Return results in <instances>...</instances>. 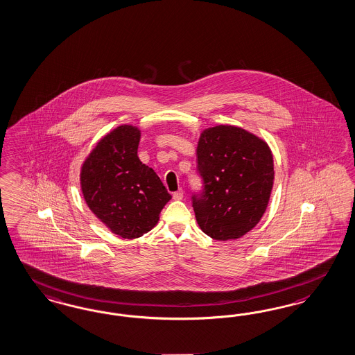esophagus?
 Returning <instances> with one entry per match:
<instances>
[{"mask_svg": "<svg viewBox=\"0 0 355 355\" xmlns=\"http://www.w3.org/2000/svg\"><path fill=\"white\" fill-rule=\"evenodd\" d=\"M184 198V190L182 189H180L178 191H175L174 194H173V199L174 200H181Z\"/></svg>", "mask_w": 355, "mask_h": 355, "instance_id": "34e87169", "label": "esophagus"}]
</instances>
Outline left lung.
Instances as JSON below:
<instances>
[{
	"label": "left lung",
	"instance_id": "1",
	"mask_svg": "<svg viewBox=\"0 0 355 355\" xmlns=\"http://www.w3.org/2000/svg\"><path fill=\"white\" fill-rule=\"evenodd\" d=\"M196 162L205 190L193 196L200 230L211 239L236 240L263 216L274 184L269 144L241 127L219 124L198 139Z\"/></svg>",
	"mask_w": 355,
	"mask_h": 355
}]
</instances>
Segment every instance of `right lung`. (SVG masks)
<instances>
[{
  "instance_id": "right-lung-1",
  "label": "right lung",
  "mask_w": 355,
  "mask_h": 355,
  "mask_svg": "<svg viewBox=\"0 0 355 355\" xmlns=\"http://www.w3.org/2000/svg\"><path fill=\"white\" fill-rule=\"evenodd\" d=\"M141 131L122 124L105 135L86 156L80 186L87 207L122 239H137L159 223L171 196L152 168L137 156Z\"/></svg>"
}]
</instances>
